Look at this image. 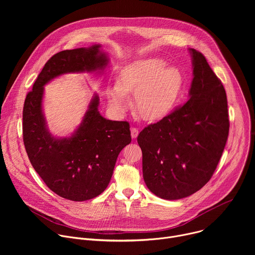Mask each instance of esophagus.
Instances as JSON below:
<instances>
[{"label":"esophagus","mask_w":255,"mask_h":255,"mask_svg":"<svg viewBox=\"0 0 255 255\" xmlns=\"http://www.w3.org/2000/svg\"><path fill=\"white\" fill-rule=\"evenodd\" d=\"M138 134H139V130L137 128L132 127L131 128V136H132V138H136L138 136Z\"/></svg>","instance_id":"esophagus-1"}]
</instances>
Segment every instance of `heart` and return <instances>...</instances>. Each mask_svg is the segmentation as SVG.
Masks as SVG:
<instances>
[{"instance_id":"b5f03b06","label":"heart","mask_w":255,"mask_h":255,"mask_svg":"<svg viewBox=\"0 0 255 255\" xmlns=\"http://www.w3.org/2000/svg\"><path fill=\"white\" fill-rule=\"evenodd\" d=\"M184 88V75L175 65L159 58L135 61L124 66L116 85L108 87L107 99L111 110L124 116L134 96L136 112L147 121L166 117L176 106Z\"/></svg>"}]
</instances>
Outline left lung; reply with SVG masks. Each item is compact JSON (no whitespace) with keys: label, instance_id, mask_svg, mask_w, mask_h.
<instances>
[{"label":"left lung","instance_id":"obj_1","mask_svg":"<svg viewBox=\"0 0 255 255\" xmlns=\"http://www.w3.org/2000/svg\"><path fill=\"white\" fill-rule=\"evenodd\" d=\"M189 50L193 64L189 100L137 137L145 184L164 200L189 197L208 183L229 133L225 89L205 56Z\"/></svg>","mask_w":255,"mask_h":255}]
</instances>
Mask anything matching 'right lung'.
Here are the masks:
<instances>
[{
	"instance_id": "1",
	"label": "right lung",
	"mask_w": 255,
	"mask_h": 255,
	"mask_svg": "<svg viewBox=\"0 0 255 255\" xmlns=\"http://www.w3.org/2000/svg\"><path fill=\"white\" fill-rule=\"evenodd\" d=\"M100 48L95 44L54 54L36 79L23 109V141L32 166L52 192L76 202L91 200L106 190L120 151L131 142L130 126L104 118L95 94L71 136L54 137L42 110L44 86L65 74L103 71L109 58Z\"/></svg>"
}]
</instances>
